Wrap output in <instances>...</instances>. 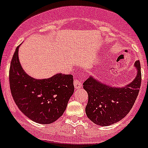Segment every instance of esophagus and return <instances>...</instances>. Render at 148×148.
I'll return each mask as SVG.
<instances>
[{
	"mask_svg": "<svg viewBox=\"0 0 148 148\" xmlns=\"http://www.w3.org/2000/svg\"><path fill=\"white\" fill-rule=\"evenodd\" d=\"M74 85L76 89H79V88H82V84L81 83V82L78 79H75L74 81Z\"/></svg>",
	"mask_w": 148,
	"mask_h": 148,
	"instance_id": "34e87169",
	"label": "esophagus"
}]
</instances>
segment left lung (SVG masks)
Here are the masks:
<instances>
[{"label": "left lung", "mask_w": 148, "mask_h": 148, "mask_svg": "<svg viewBox=\"0 0 148 148\" xmlns=\"http://www.w3.org/2000/svg\"><path fill=\"white\" fill-rule=\"evenodd\" d=\"M134 67L136 77L123 87L103 83L93 76L85 80L83 88L88 94L85 112L92 122L100 126H108L121 121L130 112L141 85L139 60L135 62Z\"/></svg>", "instance_id": "1"}]
</instances>
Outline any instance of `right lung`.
Instances as JSON below:
<instances>
[{"label":"right lung","mask_w":148,"mask_h":148,"mask_svg":"<svg viewBox=\"0 0 148 148\" xmlns=\"http://www.w3.org/2000/svg\"><path fill=\"white\" fill-rule=\"evenodd\" d=\"M17 47L11 62V93L20 111L40 124H49L63 115L74 91L71 74H56L48 79H35L23 70Z\"/></svg>","instance_id":"obj_1"}]
</instances>
